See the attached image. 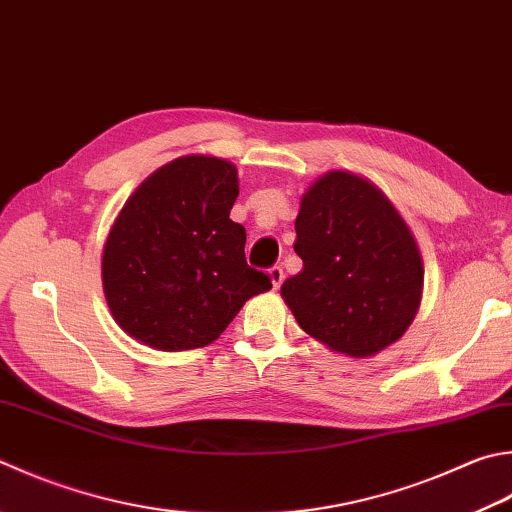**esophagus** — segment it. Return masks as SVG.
I'll list each match as a JSON object with an SVG mask.
<instances>
[{"label":"esophagus","instance_id":"1","mask_svg":"<svg viewBox=\"0 0 512 512\" xmlns=\"http://www.w3.org/2000/svg\"><path fill=\"white\" fill-rule=\"evenodd\" d=\"M269 278H272V285H274V289L281 287V285H283V278H285L283 267H281V265H274L272 269H269Z\"/></svg>","mask_w":512,"mask_h":512}]
</instances>
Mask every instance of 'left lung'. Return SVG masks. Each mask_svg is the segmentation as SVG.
<instances>
[{"label":"left lung","instance_id":"obj_1","mask_svg":"<svg viewBox=\"0 0 512 512\" xmlns=\"http://www.w3.org/2000/svg\"><path fill=\"white\" fill-rule=\"evenodd\" d=\"M294 252L303 269L281 294L316 341L363 359L410 327L421 303V256L372 182L350 171L318 178L301 200Z\"/></svg>","mask_w":512,"mask_h":512}]
</instances>
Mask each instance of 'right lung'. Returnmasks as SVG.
Masks as SVG:
<instances>
[{"label":"right lung","mask_w":512,"mask_h":512,"mask_svg":"<svg viewBox=\"0 0 512 512\" xmlns=\"http://www.w3.org/2000/svg\"><path fill=\"white\" fill-rule=\"evenodd\" d=\"M238 173L227 160L185 156L142 182L115 218L102 283L124 332L156 350L216 341L272 278L245 260V227L229 218Z\"/></svg>","instance_id":"right-lung-1"}]
</instances>
